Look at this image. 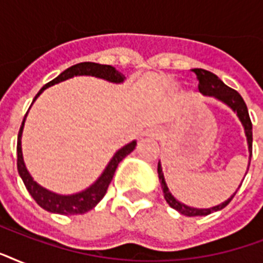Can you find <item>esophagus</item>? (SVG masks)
<instances>
[{"label":"esophagus","instance_id":"34e87169","mask_svg":"<svg viewBox=\"0 0 263 263\" xmlns=\"http://www.w3.org/2000/svg\"><path fill=\"white\" fill-rule=\"evenodd\" d=\"M146 138H148V139L152 140H157L160 138V131H158V129H150V131H147V134H146Z\"/></svg>","mask_w":263,"mask_h":263}]
</instances>
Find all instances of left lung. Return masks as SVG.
Here are the masks:
<instances>
[{"label": "left lung", "instance_id": "8db88e82", "mask_svg": "<svg viewBox=\"0 0 263 263\" xmlns=\"http://www.w3.org/2000/svg\"><path fill=\"white\" fill-rule=\"evenodd\" d=\"M196 78L199 80V91L203 95H208V97H214L218 101H221L222 103H225L227 106H229L235 113L237 115L239 120L243 124L245 127L246 136H247V144H249V152H250V161L249 166H247V171L250 168V162H251V156H253V124H251V120H250L249 110H247V106H246V102L241 98V95L237 92L236 90L228 87L227 84L222 82V80L218 78L217 75L212 73V72L206 71V69H200V68H195L194 69ZM247 175V173H246ZM158 177H160L161 187H162V191H164V198L165 200L168 202V204L171 208H173L175 210H177L179 213L184 214V216L188 217H198V216H208L213 212H218L221 209H224L227 204L232 200V198L235 196L233 194L229 199H227L222 203L217 204V206H213V208L209 209H196V208H190L187 204L181 203L179 200L176 199L175 196L171 194L168 185L165 183L164 173H162V166L158 162Z\"/></svg>", "mask_w": 263, "mask_h": 263}]
</instances>
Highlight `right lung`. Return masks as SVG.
<instances>
[{
    "label": "right lung",
    "mask_w": 263,
    "mask_h": 263,
    "mask_svg": "<svg viewBox=\"0 0 263 263\" xmlns=\"http://www.w3.org/2000/svg\"><path fill=\"white\" fill-rule=\"evenodd\" d=\"M95 76L99 79H105L110 83H123L125 76L116 69L111 65H102V64L97 63H79L76 65H72L71 68H68L63 73H60L55 79L45 84L39 92L35 95L34 101L38 98L39 95L42 94L43 90H46L50 86L64 82V80L71 79L73 76ZM32 101V102H34ZM28 113V111H27ZM27 113L23 119L22 127L18 131L17 135V171L18 175L22 177L23 183L26 185L27 191L30 192L31 196L34 198V200L41 206L42 209L47 210L50 213H57V214H63V216H73V214H84V213L90 212L91 209H94L97 204L99 203V200L102 199L105 194L107 191V187L110 184L113 176H115L116 169L119 166L120 161H123L129 153L134 152V148L136 147V142L132 140L131 143L125 144L124 147H121L119 152L116 153L113 158L109 161V164L102 172V175L99 176L98 180L95 181L92 185L86 188L84 191L78 192V194H72V195H60L55 192H51L46 188H43L42 185H39L36 181H34L32 176L27 171L24 160H23V152H22V134L23 128H24V121H26Z\"/></svg>",
    "instance_id": "add662e5"
}]
</instances>
